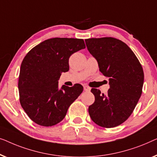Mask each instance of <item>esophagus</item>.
Masks as SVG:
<instances>
[{
  "instance_id": "esophagus-1",
  "label": "esophagus",
  "mask_w": 157,
  "mask_h": 157,
  "mask_svg": "<svg viewBox=\"0 0 157 157\" xmlns=\"http://www.w3.org/2000/svg\"><path fill=\"white\" fill-rule=\"evenodd\" d=\"M90 89H91V88H90V87H88V86H87V85L84 86V90H85V91H86V92H89Z\"/></svg>"
}]
</instances>
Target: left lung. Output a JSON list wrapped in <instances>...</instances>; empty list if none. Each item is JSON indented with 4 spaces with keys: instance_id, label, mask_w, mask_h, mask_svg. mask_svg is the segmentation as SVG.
I'll return each instance as SVG.
<instances>
[{
    "instance_id": "8db88e82",
    "label": "left lung",
    "mask_w": 157,
    "mask_h": 157,
    "mask_svg": "<svg viewBox=\"0 0 157 157\" xmlns=\"http://www.w3.org/2000/svg\"><path fill=\"white\" fill-rule=\"evenodd\" d=\"M85 43L100 71L109 78L110 86L106 94L95 88L91 90L95 100L88 109L90 116L100 127H117L129 117L142 94V65L129 46L118 39L89 38Z\"/></svg>"
}]
</instances>
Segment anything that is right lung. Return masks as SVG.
Segmentation results:
<instances>
[{
    "mask_svg": "<svg viewBox=\"0 0 157 157\" xmlns=\"http://www.w3.org/2000/svg\"><path fill=\"white\" fill-rule=\"evenodd\" d=\"M84 48L82 39L54 37L38 44L24 57L18 79L20 102L35 123L57 124L82 92L79 84L59 88L58 80L62 72L69 70L70 57Z\"/></svg>",
    "mask_w": 157,
    "mask_h": 157,
    "instance_id": "obj_1",
    "label": "right lung"
}]
</instances>
